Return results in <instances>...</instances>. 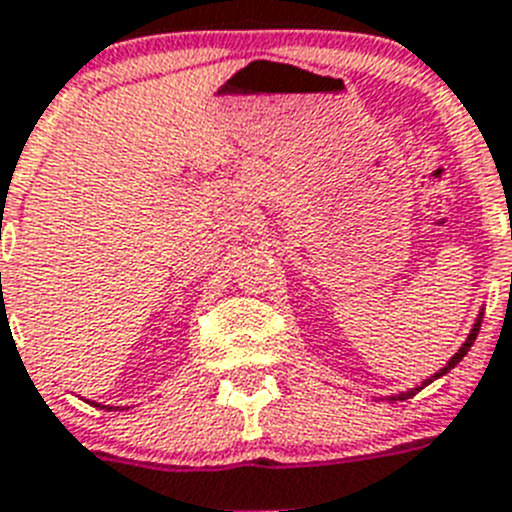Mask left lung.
Wrapping results in <instances>:
<instances>
[{"mask_svg": "<svg viewBox=\"0 0 512 512\" xmlns=\"http://www.w3.org/2000/svg\"><path fill=\"white\" fill-rule=\"evenodd\" d=\"M482 313H485V308H482V311H480V316H477V321H474L472 331H469V336H467V339H464V344H462V347L457 349V354H454V357H451L449 362H446V365L441 367L439 372H434V375L428 377V380H423L421 385H416V388H408V390H405V393H398V395H382V398H377V400H390V403H395V400H408V398H411V395H416L418 390H423V388H426V385H431V382H434V380H439V377H444L446 372H449V370H454V367H457L459 362H462V359L467 357L469 347H472V344H474V339H477V334H480Z\"/></svg>", "mask_w": 512, "mask_h": 512, "instance_id": "obj_1", "label": "left lung"}]
</instances>
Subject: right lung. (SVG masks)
I'll return each mask as SVG.
<instances>
[{
  "label": "right lung",
  "mask_w": 512,
  "mask_h": 512,
  "mask_svg": "<svg viewBox=\"0 0 512 512\" xmlns=\"http://www.w3.org/2000/svg\"><path fill=\"white\" fill-rule=\"evenodd\" d=\"M91 405H96V408H107V411H119V408H122V405H99V403H91Z\"/></svg>",
  "instance_id": "add662e5"
}]
</instances>
